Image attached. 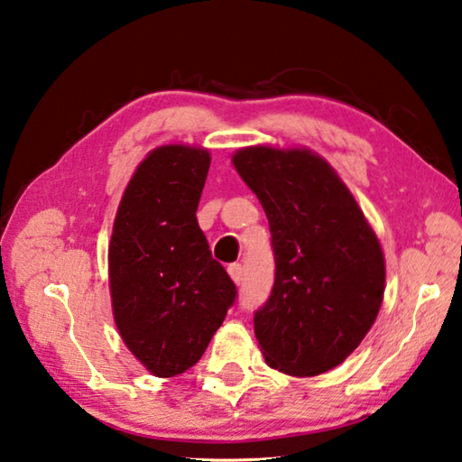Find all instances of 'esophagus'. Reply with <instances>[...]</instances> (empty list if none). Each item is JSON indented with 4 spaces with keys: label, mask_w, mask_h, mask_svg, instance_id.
I'll return each instance as SVG.
<instances>
[{
    "label": "esophagus",
    "mask_w": 462,
    "mask_h": 462,
    "mask_svg": "<svg viewBox=\"0 0 462 462\" xmlns=\"http://www.w3.org/2000/svg\"><path fill=\"white\" fill-rule=\"evenodd\" d=\"M228 273H230V276H232V281L236 282V284H240L242 281H245V268H242V264H238V263L230 264V266H228Z\"/></svg>",
    "instance_id": "obj_1"
}]
</instances>
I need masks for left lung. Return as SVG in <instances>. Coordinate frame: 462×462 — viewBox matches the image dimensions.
<instances>
[{"mask_svg": "<svg viewBox=\"0 0 462 462\" xmlns=\"http://www.w3.org/2000/svg\"><path fill=\"white\" fill-rule=\"evenodd\" d=\"M232 163L263 204L274 284L254 311L266 364L311 377L339 365L372 329L385 264L357 202L311 149L246 147Z\"/></svg>", "mask_w": 462, "mask_h": 462, "instance_id": "1", "label": "left lung"}]
</instances>
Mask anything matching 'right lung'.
Listing matches in <instances>:
<instances>
[{
    "mask_svg": "<svg viewBox=\"0 0 462 462\" xmlns=\"http://www.w3.org/2000/svg\"><path fill=\"white\" fill-rule=\"evenodd\" d=\"M208 170V149L157 147L116 209L108 245L115 323L157 377L198 364L238 295L196 217Z\"/></svg>",
    "mask_w": 462,
    "mask_h": 462,
    "instance_id": "right-lung-1",
    "label": "right lung"
}]
</instances>
